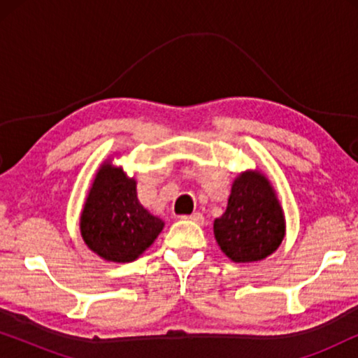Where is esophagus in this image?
<instances>
[{
  "label": "esophagus",
  "instance_id": "1",
  "mask_svg": "<svg viewBox=\"0 0 358 358\" xmlns=\"http://www.w3.org/2000/svg\"><path fill=\"white\" fill-rule=\"evenodd\" d=\"M185 220H190V222H194V223H197V224H203L205 223V218H203V215L202 213H192V215H189V217H184Z\"/></svg>",
  "mask_w": 358,
  "mask_h": 358
}]
</instances>
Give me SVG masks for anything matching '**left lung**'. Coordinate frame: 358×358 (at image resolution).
Listing matches in <instances>:
<instances>
[{
  "mask_svg": "<svg viewBox=\"0 0 358 358\" xmlns=\"http://www.w3.org/2000/svg\"><path fill=\"white\" fill-rule=\"evenodd\" d=\"M218 246L234 262L262 261L280 246L285 218L272 185L259 173L233 182L227 212L215 220Z\"/></svg>",
  "mask_w": 358,
  "mask_h": 358,
  "instance_id": "left-lung-1",
  "label": "left lung"
}]
</instances>
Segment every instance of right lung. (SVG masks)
Wrapping results in <instances>:
<instances>
[{
    "instance_id": "1",
    "label": "right lung",
    "mask_w": 358,
    "mask_h": 358,
    "mask_svg": "<svg viewBox=\"0 0 358 358\" xmlns=\"http://www.w3.org/2000/svg\"><path fill=\"white\" fill-rule=\"evenodd\" d=\"M80 227L87 248L97 256L131 262L153 244L164 223L138 202L135 179L104 164L86 199Z\"/></svg>"
}]
</instances>
